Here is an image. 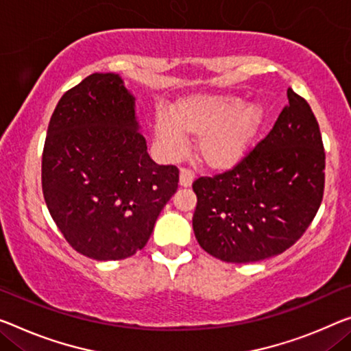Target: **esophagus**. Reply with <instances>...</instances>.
I'll return each instance as SVG.
<instances>
[{"mask_svg": "<svg viewBox=\"0 0 351 351\" xmlns=\"http://www.w3.org/2000/svg\"><path fill=\"white\" fill-rule=\"evenodd\" d=\"M193 180H194V174H193V172H191L190 169H186V168H182V169H180V179H179L180 186H183V188L191 186Z\"/></svg>", "mask_w": 351, "mask_h": 351, "instance_id": "esophagus-1", "label": "esophagus"}]
</instances>
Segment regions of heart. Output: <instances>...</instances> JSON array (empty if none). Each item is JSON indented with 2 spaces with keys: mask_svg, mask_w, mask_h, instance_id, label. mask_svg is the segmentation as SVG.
Instances as JSON below:
<instances>
[{
  "mask_svg": "<svg viewBox=\"0 0 351 351\" xmlns=\"http://www.w3.org/2000/svg\"><path fill=\"white\" fill-rule=\"evenodd\" d=\"M263 121L257 104L218 94H191L179 99L172 112L160 111L154 121L155 138L169 157H179L186 136L197 138V154L210 169L228 171L251 147Z\"/></svg>",
  "mask_w": 351,
  "mask_h": 351,
  "instance_id": "heart-1",
  "label": "heart"
}]
</instances>
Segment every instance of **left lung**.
<instances>
[{"label":"left lung","instance_id":"obj_1","mask_svg":"<svg viewBox=\"0 0 351 351\" xmlns=\"http://www.w3.org/2000/svg\"><path fill=\"white\" fill-rule=\"evenodd\" d=\"M287 99L271 132L234 169L193 183L194 235L219 261L247 263L281 254L320 207L325 150L319 122L292 88Z\"/></svg>","mask_w":351,"mask_h":351}]
</instances>
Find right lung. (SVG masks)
Here are the masks:
<instances>
[{
    "label": "right lung",
    "mask_w": 351,
    "mask_h": 351,
    "mask_svg": "<svg viewBox=\"0 0 351 351\" xmlns=\"http://www.w3.org/2000/svg\"><path fill=\"white\" fill-rule=\"evenodd\" d=\"M134 95L117 73H93L58 101L42 155V190L69 245L95 261L143 250L179 186L139 132Z\"/></svg>",
    "instance_id": "right-lung-1"
}]
</instances>
